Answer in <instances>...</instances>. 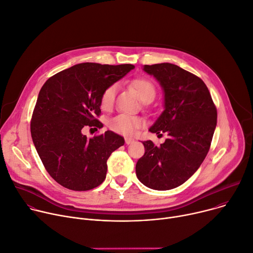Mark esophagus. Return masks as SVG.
I'll return each instance as SVG.
<instances>
[{
	"mask_svg": "<svg viewBox=\"0 0 253 253\" xmlns=\"http://www.w3.org/2000/svg\"><path fill=\"white\" fill-rule=\"evenodd\" d=\"M133 142H134V139L129 138V137H126V138H125V143H126V144H131V143H133Z\"/></svg>",
	"mask_w": 253,
	"mask_h": 253,
	"instance_id": "1",
	"label": "esophagus"
}]
</instances>
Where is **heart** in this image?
Instances as JSON below:
<instances>
[{
	"mask_svg": "<svg viewBox=\"0 0 253 253\" xmlns=\"http://www.w3.org/2000/svg\"><path fill=\"white\" fill-rule=\"evenodd\" d=\"M132 86L136 90L137 95L142 102H151L156 95V88L154 84L147 79H136L132 82ZM117 92V85H113L106 88L100 97V107L105 111H110L115 103V96ZM142 120L139 118L128 115V114H120L113 119H111L109 123V127L122 135H132L136 132V130L141 126Z\"/></svg>",
	"mask_w": 253,
	"mask_h": 253,
	"instance_id": "obj_1",
	"label": "heart"
}]
</instances>
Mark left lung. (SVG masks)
Returning <instances> with one entry per match:
<instances>
[{
    "instance_id": "obj_1",
    "label": "left lung",
    "mask_w": 253,
    "mask_h": 253,
    "mask_svg": "<svg viewBox=\"0 0 253 253\" xmlns=\"http://www.w3.org/2000/svg\"><path fill=\"white\" fill-rule=\"evenodd\" d=\"M164 94V111L148 131L168 134L160 146L143 141L136 164L138 180L154 190H170L186 182L206 159L216 126V109L199 77L171 63L144 65Z\"/></svg>"
}]
</instances>
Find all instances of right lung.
Here are the masks:
<instances>
[{
	"mask_svg": "<svg viewBox=\"0 0 253 253\" xmlns=\"http://www.w3.org/2000/svg\"><path fill=\"white\" fill-rule=\"evenodd\" d=\"M133 69L131 64L81 63L42 85L31 119V137L45 170L62 186L86 191L104 182L109 157L125 140L110 130L87 138L82 129L102 127L94 117L100 114L103 92Z\"/></svg>",
	"mask_w": 253,
	"mask_h": 253,
	"instance_id": "right-lung-1",
	"label": "right lung"
}]
</instances>
